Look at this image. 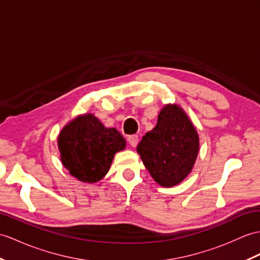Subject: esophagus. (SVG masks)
<instances>
[{"label": "esophagus", "instance_id": "34e87169", "mask_svg": "<svg viewBox=\"0 0 260 260\" xmlns=\"http://www.w3.org/2000/svg\"><path fill=\"white\" fill-rule=\"evenodd\" d=\"M127 141L131 144V146L135 147L136 145H137V143H138V136L137 135H131V136H128Z\"/></svg>", "mask_w": 260, "mask_h": 260}]
</instances>
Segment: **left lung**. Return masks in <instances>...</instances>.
<instances>
[{
  "label": "left lung",
  "mask_w": 260,
  "mask_h": 260,
  "mask_svg": "<svg viewBox=\"0 0 260 260\" xmlns=\"http://www.w3.org/2000/svg\"><path fill=\"white\" fill-rule=\"evenodd\" d=\"M199 137L182 107L167 104L158 114L157 124L137 146L150 176L162 187H173L188 176L197 158Z\"/></svg>",
  "instance_id": "left-lung-1"
}]
</instances>
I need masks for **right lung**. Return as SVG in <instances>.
I'll use <instances>...</instances> for the list:
<instances>
[{
  "mask_svg": "<svg viewBox=\"0 0 260 260\" xmlns=\"http://www.w3.org/2000/svg\"><path fill=\"white\" fill-rule=\"evenodd\" d=\"M64 167L84 183H96L110 171L126 141L116 128H107L93 114H84L64 126L57 140Z\"/></svg>",
  "mask_w": 260,
  "mask_h": 260,
  "instance_id": "1",
  "label": "right lung"
}]
</instances>
